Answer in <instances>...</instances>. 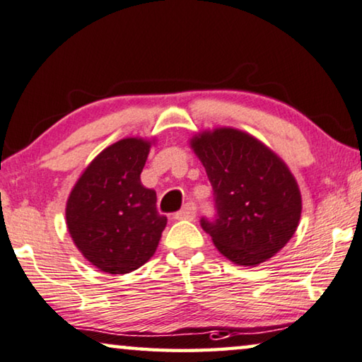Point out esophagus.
<instances>
[{"instance_id": "1", "label": "esophagus", "mask_w": 362, "mask_h": 362, "mask_svg": "<svg viewBox=\"0 0 362 362\" xmlns=\"http://www.w3.org/2000/svg\"><path fill=\"white\" fill-rule=\"evenodd\" d=\"M195 214H197V208H195V204L193 203H187L185 206H183L180 211H177L175 214H174V218L175 219H193L195 218Z\"/></svg>"}]
</instances>
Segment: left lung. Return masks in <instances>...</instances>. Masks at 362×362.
I'll list each match as a JSON object with an SVG mask.
<instances>
[{"mask_svg":"<svg viewBox=\"0 0 362 362\" xmlns=\"http://www.w3.org/2000/svg\"><path fill=\"white\" fill-rule=\"evenodd\" d=\"M190 148L206 170L218 216L202 228L226 258L257 267L276 255L298 229V182L276 153L237 128L204 129Z\"/></svg>","mask_w":362,"mask_h":362,"instance_id":"1","label":"left lung"}]
</instances>
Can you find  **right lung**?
Listing matches in <instances>:
<instances>
[{
  "label": "right lung",
  "instance_id": "1",
  "mask_svg": "<svg viewBox=\"0 0 362 362\" xmlns=\"http://www.w3.org/2000/svg\"><path fill=\"white\" fill-rule=\"evenodd\" d=\"M154 139L123 138L93 159L66 202V228L90 265L110 274L143 267L158 249L167 218L141 183Z\"/></svg>",
  "mask_w": 362,
  "mask_h": 362
}]
</instances>
